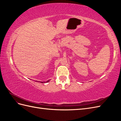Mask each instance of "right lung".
Listing matches in <instances>:
<instances>
[{
    "label": "right lung",
    "instance_id": "right-lung-1",
    "mask_svg": "<svg viewBox=\"0 0 121 121\" xmlns=\"http://www.w3.org/2000/svg\"><path fill=\"white\" fill-rule=\"evenodd\" d=\"M50 81V80H47V81H46V82H45V81H43V82H40V83H47V82H49ZM36 82H37V81H36Z\"/></svg>",
    "mask_w": 121,
    "mask_h": 121
}]
</instances>
